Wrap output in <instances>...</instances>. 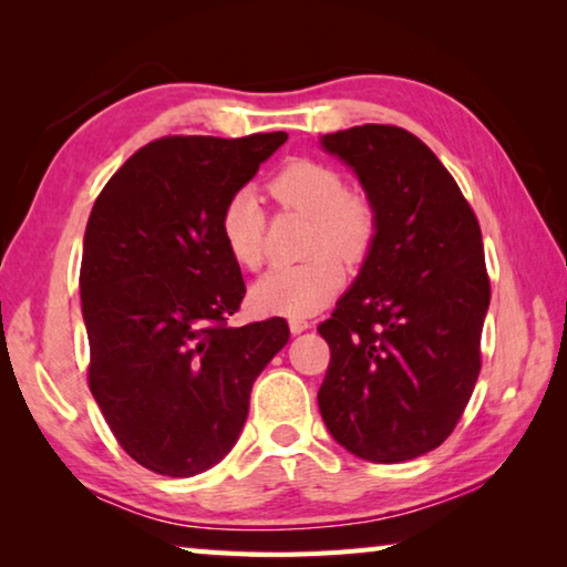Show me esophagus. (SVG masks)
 Wrapping results in <instances>:
<instances>
[{
    "label": "esophagus",
    "mask_w": 567,
    "mask_h": 567,
    "mask_svg": "<svg viewBox=\"0 0 567 567\" xmlns=\"http://www.w3.org/2000/svg\"><path fill=\"white\" fill-rule=\"evenodd\" d=\"M307 328H312V322H307L305 318H290V330H292V334H300V332H305Z\"/></svg>",
    "instance_id": "esophagus-1"
}]
</instances>
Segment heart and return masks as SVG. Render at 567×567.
Instances as JSON below:
<instances>
[{
  "instance_id": "obj_1",
  "label": "heart",
  "mask_w": 567,
  "mask_h": 567,
  "mask_svg": "<svg viewBox=\"0 0 567 567\" xmlns=\"http://www.w3.org/2000/svg\"><path fill=\"white\" fill-rule=\"evenodd\" d=\"M270 195L280 207L312 219L307 233L310 260L275 265L249 290L255 310L305 318L328 305L344 285L343 260L358 265L378 239V207L370 195L348 189V179L318 159H292L270 179ZM265 209L255 192L239 189L219 213V237L227 255L257 270L265 260Z\"/></svg>"
}]
</instances>
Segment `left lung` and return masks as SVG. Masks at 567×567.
Returning a JSON list of instances; mask_svg holds the SVG:
<instances>
[{"instance_id": "obj_1", "label": "left lung", "mask_w": 567, "mask_h": 567, "mask_svg": "<svg viewBox=\"0 0 567 567\" xmlns=\"http://www.w3.org/2000/svg\"><path fill=\"white\" fill-rule=\"evenodd\" d=\"M378 207V239L318 332L330 364L324 425L352 455L405 463L443 445L480 375L491 277L483 235L457 182L395 124L324 134Z\"/></svg>"}]
</instances>
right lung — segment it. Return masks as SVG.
Here are the masks:
<instances>
[{
  "label": "right lung",
  "instance_id": "obj_1",
  "mask_svg": "<svg viewBox=\"0 0 567 567\" xmlns=\"http://www.w3.org/2000/svg\"><path fill=\"white\" fill-rule=\"evenodd\" d=\"M285 132L169 134L114 172L92 207L80 270L90 390L120 447L189 477L237 443L252 382L287 340L282 318L229 328L245 280L219 213Z\"/></svg>",
  "mask_w": 567,
  "mask_h": 567
}]
</instances>
